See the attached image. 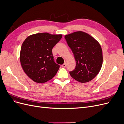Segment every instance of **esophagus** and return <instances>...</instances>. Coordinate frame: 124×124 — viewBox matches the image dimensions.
<instances>
[{"instance_id": "1", "label": "esophagus", "mask_w": 124, "mask_h": 124, "mask_svg": "<svg viewBox=\"0 0 124 124\" xmlns=\"http://www.w3.org/2000/svg\"><path fill=\"white\" fill-rule=\"evenodd\" d=\"M66 66H67V62H65L64 63H63V65H62V67H66Z\"/></svg>"}]
</instances>
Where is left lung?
<instances>
[{"mask_svg": "<svg viewBox=\"0 0 124 124\" xmlns=\"http://www.w3.org/2000/svg\"><path fill=\"white\" fill-rule=\"evenodd\" d=\"M65 38L76 61L75 69L70 71L71 77L81 83L92 80L102 65V51L100 44L88 33L77 31Z\"/></svg>", "mask_w": 124, "mask_h": 124, "instance_id": "1", "label": "left lung"}]
</instances>
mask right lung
Segmentation results:
<instances>
[{
	"label": "right lung",
	"instance_id": "add662e5",
	"mask_svg": "<svg viewBox=\"0 0 124 124\" xmlns=\"http://www.w3.org/2000/svg\"><path fill=\"white\" fill-rule=\"evenodd\" d=\"M62 38V35L47 32L29 36L22 45L20 62L27 76L38 83L52 79L60 66L54 62L52 48Z\"/></svg>",
	"mask_w": 124,
	"mask_h": 124
}]
</instances>
